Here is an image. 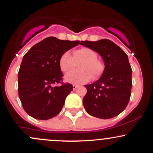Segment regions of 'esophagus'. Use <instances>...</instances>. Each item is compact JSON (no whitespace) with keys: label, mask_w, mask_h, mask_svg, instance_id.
<instances>
[{"label":"esophagus","mask_w":153,"mask_h":153,"mask_svg":"<svg viewBox=\"0 0 153 153\" xmlns=\"http://www.w3.org/2000/svg\"><path fill=\"white\" fill-rule=\"evenodd\" d=\"M78 87H79V85H75V84H73V90H76V89L78 88Z\"/></svg>","instance_id":"1"}]
</instances>
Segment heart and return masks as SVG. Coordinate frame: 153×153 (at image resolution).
Segmentation results:
<instances>
[{"label": "heart", "mask_w": 153, "mask_h": 153, "mask_svg": "<svg viewBox=\"0 0 153 153\" xmlns=\"http://www.w3.org/2000/svg\"><path fill=\"white\" fill-rule=\"evenodd\" d=\"M94 50L88 47H82L73 52V57L69 52H64L59 59V65L64 73L71 71L74 68L75 62L78 64L79 71H72L65 76L67 82L82 84L88 82L92 78H97L102 74L103 66L98 59Z\"/></svg>", "instance_id": "b5f03b06"}]
</instances>
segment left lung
I'll return each mask as SVG.
<instances>
[{
	"instance_id": "8db88e82",
	"label": "left lung",
	"mask_w": 153,
	"mask_h": 153,
	"mask_svg": "<svg viewBox=\"0 0 153 153\" xmlns=\"http://www.w3.org/2000/svg\"><path fill=\"white\" fill-rule=\"evenodd\" d=\"M82 45L102 57L105 68L97 81L85 85L87 94L82 100L89 114L97 118H113L125 109L131 96V68L128 56L109 39L81 41Z\"/></svg>"
}]
</instances>
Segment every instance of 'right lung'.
<instances>
[{
    "label": "right lung",
    "instance_id": "1",
    "mask_svg": "<svg viewBox=\"0 0 153 153\" xmlns=\"http://www.w3.org/2000/svg\"><path fill=\"white\" fill-rule=\"evenodd\" d=\"M80 41L50 36L36 44L24 54L18 73L19 96L25 111L33 118L47 120L62 110L73 85L62 82L61 55ZM61 84L56 87L54 85Z\"/></svg>",
    "mask_w": 153,
    "mask_h": 153
}]
</instances>
